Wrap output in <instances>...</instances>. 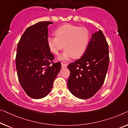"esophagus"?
Returning a JSON list of instances; mask_svg holds the SVG:
<instances>
[{
  "label": "esophagus",
  "mask_w": 128,
  "mask_h": 128,
  "mask_svg": "<svg viewBox=\"0 0 128 128\" xmlns=\"http://www.w3.org/2000/svg\"><path fill=\"white\" fill-rule=\"evenodd\" d=\"M67 64L66 63H64V62H62V68H64V67H66L67 66Z\"/></svg>",
  "instance_id": "34e87169"
}]
</instances>
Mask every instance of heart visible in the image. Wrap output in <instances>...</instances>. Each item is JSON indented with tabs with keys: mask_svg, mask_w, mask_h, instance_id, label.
Instances as JSON below:
<instances>
[{
	"mask_svg": "<svg viewBox=\"0 0 128 128\" xmlns=\"http://www.w3.org/2000/svg\"><path fill=\"white\" fill-rule=\"evenodd\" d=\"M56 37L47 38V44L51 52L58 54L64 48V53L60 57L62 60H68L70 58H79L85 52L88 46L90 34L84 27L64 24L55 30Z\"/></svg>",
	"mask_w": 128,
	"mask_h": 128,
	"instance_id": "heart-1",
	"label": "heart"
}]
</instances>
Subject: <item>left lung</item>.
<instances>
[{
	"instance_id": "8db88e82",
	"label": "left lung",
	"mask_w": 128,
	"mask_h": 128,
	"mask_svg": "<svg viewBox=\"0 0 128 128\" xmlns=\"http://www.w3.org/2000/svg\"><path fill=\"white\" fill-rule=\"evenodd\" d=\"M109 60L108 44L100 30L92 34L83 56L68 66L70 92L83 100L94 96L104 83Z\"/></svg>"
}]
</instances>
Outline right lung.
<instances>
[{
    "mask_svg": "<svg viewBox=\"0 0 128 128\" xmlns=\"http://www.w3.org/2000/svg\"><path fill=\"white\" fill-rule=\"evenodd\" d=\"M42 21L28 27L18 44L15 64L19 82L28 96L42 98L50 92L61 70L47 44L49 24Z\"/></svg>",
    "mask_w": 128,
    "mask_h": 128,
    "instance_id": "add662e5",
    "label": "right lung"
}]
</instances>
